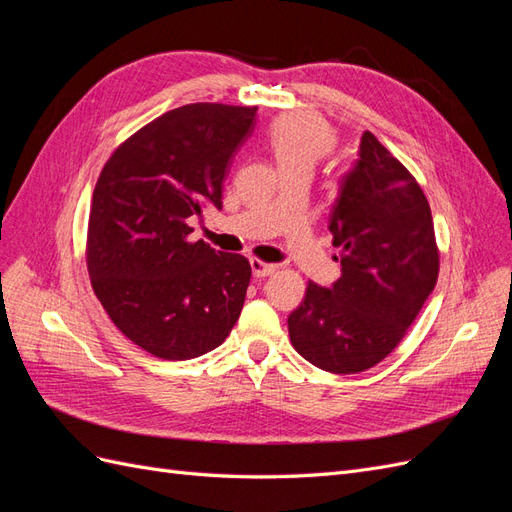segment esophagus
<instances>
[{"label": "esophagus", "mask_w": 512, "mask_h": 512, "mask_svg": "<svg viewBox=\"0 0 512 512\" xmlns=\"http://www.w3.org/2000/svg\"><path fill=\"white\" fill-rule=\"evenodd\" d=\"M250 265H252L254 277H267V275L275 273V269H277L275 265H269V262H262V260H258V258H252Z\"/></svg>", "instance_id": "34e87169"}]
</instances>
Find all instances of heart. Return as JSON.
<instances>
[{
    "label": "heart",
    "mask_w": 512,
    "mask_h": 512,
    "mask_svg": "<svg viewBox=\"0 0 512 512\" xmlns=\"http://www.w3.org/2000/svg\"><path fill=\"white\" fill-rule=\"evenodd\" d=\"M267 145L280 170L290 166H312L333 149L335 138L331 128L312 115H288L275 121Z\"/></svg>",
    "instance_id": "b5f03b06"
}]
</instances>
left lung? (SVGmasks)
<instances>
[{"instance_id":"8db88e82","label":"left lung","mask_w":512,"mask_h":512,"mask_svg":"<svg viewBox=\"0 0 512 512\" xmlns=\"http://www.w3.org/2000/svg\"><path fill=\"white\" fill-rule=\"evenodd\" d=\"M329 230L342 275L329 288L309 282L288 333L305 361L356 374L393 352L438 280L427 198L371 132L339 179Z\"/></svg>"}]
</instances>
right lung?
Masks as SVG:
<instances>
[{
  "label": "right lung",
  "instance_id": "add662e5",
  "mask_svg": "<svg viewBox=\"0 0 512 512\" xmlns=\"http://www.w3.org/2000/svg\"><path fill=\"white\" fill-rule=\"evenodd\" d=\"M254 123V106H179L130 136L96 183L91 286L115 327L160 359H196L239 320L250 262L185 237L188 218L222 209L224 179Z\"/></svg>",
  "mask_w": 512,
  "mask_h": 512
}]
</instances>
